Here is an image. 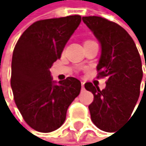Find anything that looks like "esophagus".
I'll return each mask as SVG.
<instances>
[{"label": "esophagus", "instance_id": "34e87169", "mask_svg": "<svg viewBox=\"0 0 146 146\" xmlns=\"http://www.w3.org/2000/svg\"><path fill=\"white\" fill-rule=\"evenodd\" d=\"M84 82H81V86H82V90H84Z\"/></svg>", "mask_w": 146, "mask_h": 146}]
</instances>
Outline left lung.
Segmentation results:
<instances>
[{
  "mask_svg": "<svg viewBox=\"0 0 146 146\" xmlns=\"http://www.w3.org/2000/svg\"><path fill=\"white\" fill-rule=\"evenodd\" d=\"M82 20L101 44L97 77H108L102 90L90 82L85 84L93 94L90 118L99 129L113 132L130 117L139 99L142 60L133 39L119 24L96 16Z\"/></svg>",
  "mask_w": 146,
  "mask_h": 146,
  "instance_id": "left-lung-1",
  "label": "left lung"
}]
</instances>
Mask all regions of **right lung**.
Masks as SVG:
<instances>
[{"instance_id": "add662e5", "label": "right lung", "mask_w": 146, "mask_h": 146, "mask_svg": "<svg viewBox=\"0 0 146 146\" xmlns=\"http://www.w3.org/2000/svg\"><path fill=\"white\" fill-rule=\"evenodd\" d=\"M81 22L78 15L34 22L21 36L14 48L11 88L24 121L39 132L59 128L69 106L80 93L74 77L56 83L50 69Z\"/></svg>"}]
</instances>
